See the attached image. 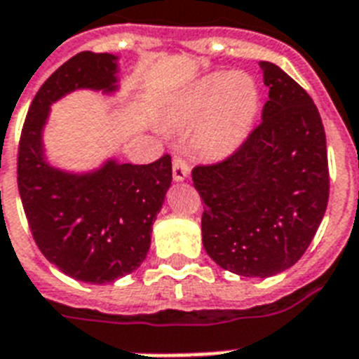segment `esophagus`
Instances as JSON below:
<instances>
[{"mask_svg": "<svg viewBox=\"0 0 359 359\" xmlns=\"http://www.w3.org/2000/svg\"><path fill=\"white\" fill-rule=\"evenodd\" d=\"M189 165H187L185 159L182 156H176L172 163V177L174 182H185L187 177H189Z\"/></svg>", "mask_w": 359, "mask_h": 359, "instance_id": "1", "label": "esophagus"}]
</instances>
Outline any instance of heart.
<instances>
[{
	"instance_id": "b5f03b06",
	"label": "heart",
	"mask_w": 359,
	"mask_h": 359,
	"mask_svg": "<svg viewBox=\"0 0 359 359\" xmlns=\"http://www.w3.org/2000/svg\"><path fill=\"white\" fill-rule=\"evenodd\" d=\"M260 91L245 73H212L192 84L174 111L182 124H200L198 143L207 156L224 158L250 137L259 115Z\"/></svg>"
}]
</instances>
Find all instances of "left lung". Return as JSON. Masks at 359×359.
<instances>
[{
    "label": "left lung",
    "mask_w": 359,
    "mask_h": 359,
    "mask_svg": "<svg viewBox=\"0 0 359 359\" xmlns=\"http://www.w3.org/2000/svg\"><path fill=\"white\" fill-rule=\"evenodd\" d=\"M269 88L262 123L226 161L196 167L201 242L220 268L266 279L304 255L328 203L327 137L301 86L259 62Z\"/></svg>",
    "instance_id": "left-lung-1"
}]
</instances>
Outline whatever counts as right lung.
I'll use <instances>...</instances> for the list:
<instances>
[{
	"label": "right lung",
	"mask_w": 359,
	"mask_h": 359,
	"mask_svg": "<svg viewBox=\"0 0 359 359\" xmlns=\"http://www.w3.org/2000/svg\"><path fill=\"white\" fill-rule=\"evenodd\" d=\"M117 75L119 56H73L36 93L18 148V189L34 242L62 273L91 284L114 283L143 264L172 182L170 156L150 165L108 158L82 172L47 159L43 132L51 106L79 90L115 95Z\"/></svg>",
	"instance_id": "obj_1"
}]
</instances>
